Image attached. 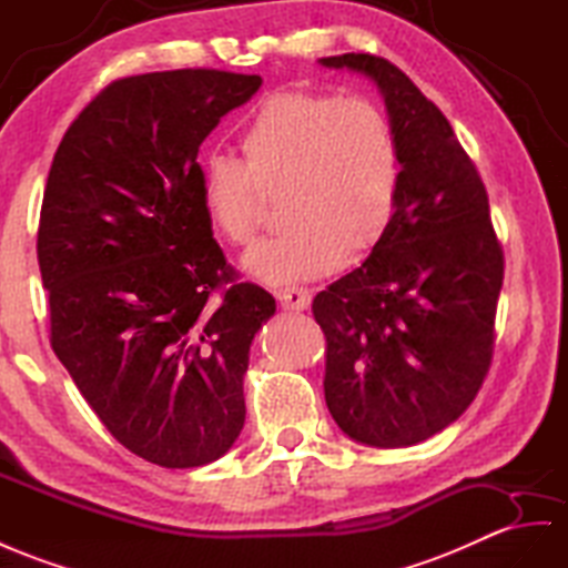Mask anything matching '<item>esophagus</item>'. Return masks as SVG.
<instances>
[{"label":"esophagus","instance_id":"esophagus-1","mask_svg":"<svg viewBox=\"0 0 568 568\" xmlns=\"http://www.w3.org/2000/svg\"><path fill=\"white\" fill-rule=\"evenodd\" d=\"M275 297H278L281 307L290 312H304L312 302V293L307 287H285V290H278Z\"/></svg>","mask_w":568,"mask_h":568}]
</instances>
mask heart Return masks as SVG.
Listing matches in <instances>:
<instances>
[{"label": "heart", "mask_w": 568, "mask_h": 568, "mask_svg": "<svg viewBox=\"0 0 568 568\" xmlns=\"http://www.w3.org/2000/svg\"><path fill=\"white\" fill-rule=\"evenodd\" d=\"M242 163L209 155L199 196L230 244L256 237L265 196L287 223L242 266L266 285L312 281L359 258L384 237L398 199V153L384 112L365 98L278 91L261 100L240 132Z\"/></svg>", "instance_id": "heart-1"}]
</instances>
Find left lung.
<instances>
[{
    "label": "left lung",
    "instance_id": "1",
    "mask_svg": "<svg viewBox=\"0 0 568 568\" xmlns=\"http://www.w3.org/2000/svg\"><path fill=\"white\" fill-rule=\"evenodd\" d=\"M318 64L379 89L400 165L384 237L312 304L326 336V405L359 444L413 446L456 423L485 382L504 254L485 184L442 110L382 57Z\"/></svg>",
    "mask_w": 568,
    "mask_h": 568
}]
</instances>
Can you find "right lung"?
Instances as JSON below:
<instances>
[{
    "instance_id": "1",
    "label": "right lung",
    "mask_w": 568,
    "mask_h": 568,
    "mask_svg": "<svg viewBox=\"0 0 568 568\" xmlns=\"http://www.w3.org/2000/svg\"><path fill=\"white\" fill-rule=\"evenodd\" d=\"M258 89L215 69L114 81L67 129L42 196L52 351L114 439L163 468L237 442L250 347L275 314L232 281L199 196V145Z\"/></svg>"
}]
</instances>
